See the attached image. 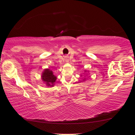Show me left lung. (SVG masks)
<instances>
[{
	"label": "left lung",
	"mask_w": 135,
	"mask_h": 135,
	"mask_svg": "<svg viewBox=\"0 0 135 135\" xmlns=\"http://www.w3.org/2000/svg\"><path fill=\"white\" fill-rule=\"evenodd\" d=\"M84 72H85V73H84V74L85 75H87V73L88 72V71H87V70H84ZM81 76H82V75H81ZM85 80V78L83 79V81H84Z\"/></svg>",
	"instance_id": "left-lung-1"
}]
</instances>
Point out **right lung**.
<instances>
[{"label": "right lung", "instance_id": "obj_1", "mask_svg": "<svg viewBox=\"0 0 135 135\" xmlns=\"http://www.w3.org/2000/svg\"><path fill=\"white\" fill-rule=\"evenodd\" d=\"M41 79L44 83L48 87H53L57 79V76L53 74V72L50 69H45L42 73Z\"/></svg>", "mask_w": 135, "mask_h": 135}]
</instances>
